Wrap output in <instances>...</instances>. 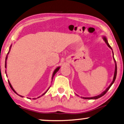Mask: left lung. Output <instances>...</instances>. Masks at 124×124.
<instances>
[{
	"label": "left lung",
	"instance_id": "8db88e82",
	"mask_svg": "<svg viewBox=\"0 0 124 124\" xmlns=\"http://www.w3.org/2000/svg\"><path fill=\"white\" fill-rule=\"evenodd\" d=\"M103 39L104 40V41L105 42V43L107 44V45H108V46L109 47V48H110L112 50V47H110V46L109 45V44H108V40H107V38L106 37H105V36H103ZM112 52H113V51H112ZM113 59L114 61H115V72H114V76H113V80H112V83H110V85H109V86L108 87V88H107L106 90H105L104 91L102 92V93L101 94H100L99 95H98V96H93V97H91V98H84V97H81L83 99H99L100 98H101V96H104L105 95V93H107V92L109 90V89L110 88V87L112 86V85H113L114 82H115V79H116V75H117V65H116V61H115V58H114V57H113Z\"/></svg>",
	"mask_w": 124,
	"mask_h": 124
}]
</instances>
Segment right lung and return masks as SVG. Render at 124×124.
I'll list each match as a JSON object with an SVG mask.
<instances>
[{"mask_svg": "<svg viewBox=\"0 0 124 124\" xmlns=\"http://www.w3.org/2000/svg\"><path fill=\"white\" fill-rule=\"evenodd\" d=\"M11 46H10V47H9V52H8V53H7V56H6V61H5V68H6V67H7V58H8V54H9V51H10V50H11ZM59 69H60V67H57V68H56L55 69V70H54V72H53V75H52V80H53V78H54V75H55V74H56V73H57V72H58V70H59ZM8 83H9V86H10L11 87V89H12V90H13V91H14V92H15V93H16V94H17V95H19V94H18L17 93V92H16V91H15V90H14V88H13V87H12V85H11V84L10 83V82H9V80H8ZM49 88H50V87H49V88H48V89H47V90L45 92V93H43L42 94V95H41V96H39V97H38V98H40V97L41 96H43V95H45V94L46 93V92H47V91H48L49 90ZM20 96H21V97H22V98H23V96H21V95H19ZM29 99H31V98H29ZM33 99H36V98H33Z\"/></svg>", "mask_w": 124, "mask_h": 124, "instance_id": "add662e5", "label": "right lung"}]
</instances>
